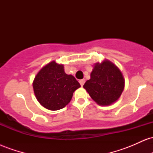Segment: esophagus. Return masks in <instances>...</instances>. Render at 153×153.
<instances>
[{
	"mask_svg": "<svg viewBox=\"0 0 153 153\" xmlns=\"http://www.w3.org/2000/svg\"><path fill=\"white\" fill-rule=\"evenodd\" d=\"M85 79H82V80H79V82H80V85H81V86H82V85H84V83H85Z\"/></svg>",
	"mask_w": 153,
	"mask_h": 153,
	"instance_id": "1",
	"label": "esophagus"
}]
</instances>
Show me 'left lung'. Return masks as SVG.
I'll return each mask as SVG.
<instances>
[{
  "instance_id": "obj_1",
  "label": "left lung",
  "mask_w": 153,
  "mask_h": 153,
  "mask_svg": "<svg viewBox=\"0 0 153 153\" xmlns=\"http://www.w3.org/2000/svg\"><path fill=\"white\" fill-rule=\"evenodd\" d=\"M95 102L100 106H109L119 99L124 88L122 72L113 62L105 59L94 65L91 79L83 85Z\"/></svg>"
}]
</instances>
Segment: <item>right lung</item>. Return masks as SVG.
Here are the masks:
<instances>
[{
	"instance_id": "right-lung-1",
	"label": "right lung",
	"mask_w": 153,
	"mask_h": 153,
	"mask_svg": "<svg viewBox=\"0 0 153 153\" xmlns=\"http://www.w3.org/2000/svg\"><path fill=\"white\" fill-rule=\"evenodd\" d=\"M80 87L72 75L65 73L64 66L52 61L44 66L33 81L36 99L49 110L64 108L71 101L73 93Z\"/></svg>"
}]
</instances>
